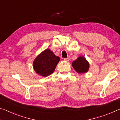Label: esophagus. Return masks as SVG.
Returning <instances> with one entry per match:
<instances>
[{
    "label": "esophagus",
    "mask_w": 120,
    "mask_h": 120,
    "mask_svg": "<svg viewBox=\"0 0 120 120\" xmlns=\"http://www.w3.org/2000/svg\"><path fill=\"white\" fill-rule=\"evenodd\" d=\"M64 60L66 61H69V58H64Z\"/></svg>",
    "instance_id": "esophagus-1"
}]
</instances>
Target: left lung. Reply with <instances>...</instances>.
<instances>
[{
    "label": "left lung",
    "instance_id": "left-lung-1",
    "mask_svg": "<svg viewBox=\"0 0 120 120\" xmlns=\"http://www.w3.org/2000/svg\"><path fill=\"white\" fill-rule=\"evenodd\" d=\"M72 66L77 72L85 73L88 70L89 65L84 57L79 56L77 60L72 62Z\"/></svg>",
    "mask_w": 120,
    "mask_h": 120
}]
</instances>
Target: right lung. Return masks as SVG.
<instances>
[{
  "label": "right lung",
  "instance_id": "1",
  "mask_svg": "<svg viewBox=\"0 0 120 120\" xmlns=\"http://www.w3.org/2000/svg\"><path fill=\"white\" fill-rule=\"evenodd\" d=\"M59 61V56L54 55L50 50L46 49L34 60V69L38 74L43 77H47L53 72Z\"/></svg>",
  "mask_w": 120,
  "mask_h": 120
}]
</instances>
